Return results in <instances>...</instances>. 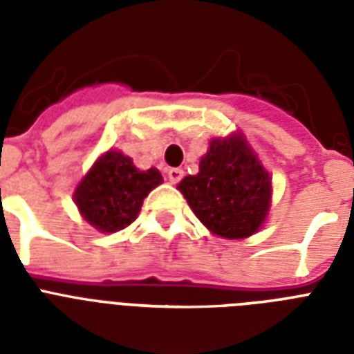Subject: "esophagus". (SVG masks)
I'll use <instances>...</instances> for the list:
<instances>
[{
	"label": "esophagus",
	"mask_w": 354,
	"mask_h": 354,
	"mask_svg": "<svg viewBox=\"0 0 354 354\" xmlns=\"http://www.w3.org/2000/svg\"><path fill=\"white\" fill-rule=\"evenodd\" d=\"M167 178H169V182L171 183H178L183 178V171L182 169H169V171H167Z\"/></svg>",
	"instance_id": "34e87169"
}]
</instances>
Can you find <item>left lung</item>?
<instances>
[{
	"label": "left lung",
	"instance_id": "1",
	"mask_svg": "<svg viewBox=\"0 0 354 354\" xmlns=\"http://www.w3.org/2000/svg\"><path fill=\"white\" fill-rule=\"evenodd\" d=\"M178 191L211 233L232 241L257 233L272 204V178L241 132L211 139L200 172Z\"/></svg>",
	"mask_w": 354,
	"mask_h": 354
}]
</instances>
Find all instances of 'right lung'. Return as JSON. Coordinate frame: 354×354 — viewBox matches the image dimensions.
<instances>
[{"mask_svg":"<svg viewBox=\"0 0 354 354\" xmlns=\"http://www.w3.org/2000/svg\"><path fill=\"white\" fill-rule=\"evenodd\" d=\"M163 182L158 169L139 171L119 150H108L93 163L75 189V204L86 222L101 233L130 226L143 200Z\"/></svg>","mask_w":354,"mask_h":354,"instance_id":"right-lung-1","label":"right lung"}]
</instances>
